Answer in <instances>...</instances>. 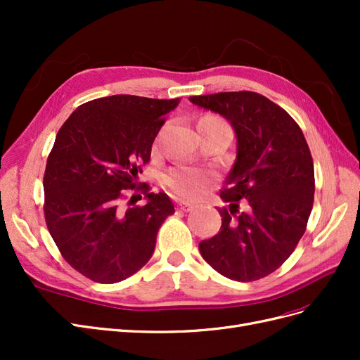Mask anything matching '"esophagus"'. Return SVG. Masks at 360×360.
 Returning a JSON list of instances; mask_svg holds the SVG:
<instances>
[{"label":"esophagus","mask_w":360,"mask_h":360,"mask_svg":"<svg viewBox=\"0 0 360 360\" xmlns=\"http://www.w3.org/2000/svg\"><path fill=\"white\" fill-rule=\"evenodd\" d=\"M177 205H179V209L181 212H191V210H193V205L191 202H186V201H180Z\"/></svg>","instance_id":"obj_1"}]
</instances>
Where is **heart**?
<instances>
[{
	"label": "heart",
	"mask_w": 360,
	"mask_h": 360,
	"mask_svg": "<svg viewBox=\"0 0 360 360\" xmlns=\"http://www.w3.org/2000/svg\"><path fill=\"white\" fill-rule=\"evenodd\" d=\"M198 126H201L204 130H209V132H212V130H226V132H231L230 124L222 117L214 114H207L201 117ZM209 180L210 176L207 171L188 167L174 168L165 176L167 186L184 200H197L202 193Z\"/></svg>",
	"instance_id": "1"
}]
</instances>
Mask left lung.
<instances>
[{
  "mask_svg": "<svg viewBox=\"0 0 360 360\" xmlns=\"http://www.w3.org/2000/svg\"><path fill=\"white\" fill-rule=\"evenodd\" d=\"M236 130L237 159L217 209L221 230L200 242L202 258L228 279L250 282L285 263L307 230L314 204V162L292 117L254 91L192 96Z\"/></svg>",
  "mask_w": 360,
  "mask_h": 360,
  "instance_id": "1",
  "label": "left lung"
}]
</instances>
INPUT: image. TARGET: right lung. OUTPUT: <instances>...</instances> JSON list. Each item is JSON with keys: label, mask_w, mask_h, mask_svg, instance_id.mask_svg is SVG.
<instances>
[{"label": "right lung", "mask_w": 360, "mask_h": 360, "mask_svg": "<svg viewBox=\"0 0 360 360\" xmlns=\"http://www.w3.org/2000/svg\"><path fill=\"white\" fill-rule=\"evenodd\" d=\"M179 102L101 97L76 108L60 127L43 176V212L60 254L85 278L114 284L153 255L159 228L174 205L167 193L150 192L136 179ZM132 190L145 193L144 206L133 205V198L127 204L132 207L124 204Z\"/></svg>", "instance_id": "right-lung-1"}]
</instances>
